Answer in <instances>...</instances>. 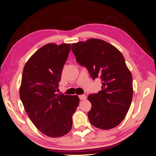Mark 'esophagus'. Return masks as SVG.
<instances>
[{
    "mask_svg": "<svg viewBox=\"0 0 156 156\" xmlns=\"http://www.w3.org/2000/svg\"><path fill=\"white\" fill-rule=\"evenodd\" d=\"M79 98H80V100H85V99L87 98V96L85 94H81L79 95Z\"/></svg>",
    "mask_w": 156,
    "mask_h": 156,
    "instance_id": "esophagus-1",
    "label": "esophagus"
}]
</instances>
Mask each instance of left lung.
Masks as SVG:
<instances>
[{
  "label": "left lung",
  "instance_id": "obj_1",
  "mask_svg": "<svg viewBox=\"0 0 156 156\" xmlns=\"http://www.w3.org/2000/svg\"><path fill=\"white\" fill-rule=\"evenodd\" d=\"M76 59L88 69L92 78H100L102 90L88 97L92 107L90 123L101 129H110L121 123L133 98V78L121 51L109 43L90 39L72 44Z\"/></svg>",
  "mask_w": 156,
  "mask_h": 156
}]
</instances>
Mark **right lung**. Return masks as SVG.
<instances>
[{
	"label": "right lung",
	"instance_id": "1",
	"mask_svg": "<svg viewBox=\"0 0 156 156\" xmlns=\"http://www.w3.org/2000/svg\"><path fill=\"white\" fill-rule=\"evenodd\" d=\"M70 44H48L39 48L23 68L20 98L33 123L51 137L64 136L72 127L79 105L77 95L56 93Z\"/></svg>",
	"mask_w": 156,
	"mask_h": 156
}]
</instances>
